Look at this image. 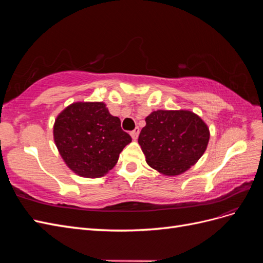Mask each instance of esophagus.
I'll return each instance as SVG.
<instances>
[{"label":"esophagus","mask_w":263,"mask_h":263,"mask_svg":"<svg viewBox=\"0 0 263 263\" xmlns=\"http://www.w3.org/2000/svg\"><path fill=\"white\" fill-rule=\"evenodd\" d=\"M139 127H136V128H135L133 132H130V136H132V138L134 139V140H136L137 138H138V135H139Z\"/></svg>","instance_id":"1"}]
</instances>
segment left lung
<instances>
[{
	"label": "left lung",
	"mask_w": 263,
	"mask_h": 263,
	"mask_svg": "<svg viewBox=\"0 0 263 263\" xmlns=\"http://www.w3.org/2000/svg\"><path fill=\"white\" fill-rule=\"evenodd\" d=\"M210 130L190 110H156L146 117L138 142L147 163L165 176H178L197 162L206 150Z\"/></svg>",
	"instance_id": "obj_1"
}]
</instances>
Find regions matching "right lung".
Segmentation results:
<instances>
[{"label":"right lung","mask_w":263,"mask_h":263,"mask_svg":"<svg viewBox=\"0 0 263 263\" xmlns=\"http://www.w3.org/2000/svg\"><path fill=\"white\" fill-rule=\"evenodd\" d=\"M53 138L67 165L84 178L104 176L132 141L102 102H78L63 109L54 122Z\"/></svg>","instance_id":"add662e5"}]
</instances>
